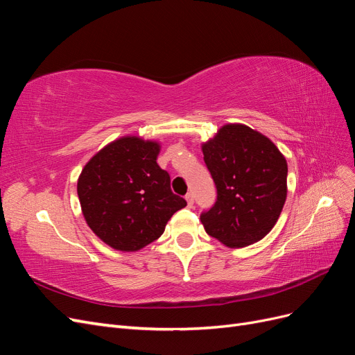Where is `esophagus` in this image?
<instances>
[{"instance_id":"esophagus-1","label":"esophagus","mask_w":355,"mask_h":355,"mask_svg":"<svg viewBox=\"0 0 355 355\" xmlns=\"http://www.w3.org/2000/svg\"><path fill=\"white\" fill-rule=\"evenodd\" d=\"M185 200H187V202H188V207H189V209H191L192 206H194V196H192L191 192H189V194H187Z\"/></svg>"}]
</instances>
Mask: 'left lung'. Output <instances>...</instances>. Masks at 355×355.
<instances>
[{
    "label": "left lung",
    "mask_w": 355,
    "mask_h": 355,
    "mask_svg": "<svg viewBox=\"0 0 355 355\" xmlns=\"http://www.w3.org/2000/svg\"><path fill=\"white\" fill-rule=\"evenodd\" d=\"M218 189L200 219L210 237L245 247L262 240L280 218L287 197V161L274 142L244 124H225L201 145Z\"/></svg>",
    "instance_id": "1"
}]
</instances>
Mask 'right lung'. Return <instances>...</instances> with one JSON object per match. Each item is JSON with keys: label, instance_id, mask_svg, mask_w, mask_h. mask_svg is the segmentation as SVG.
I'll return each mask as SVG.
<instances>
[{"label": "right lung", "instance_id": "right-lung-1", "mask_svg": "<svg viewBox=\"0 0 355 355\" xmlns=\"http://www.w3.org/2000/svg\"><path fill=\"white\" fill-rule=\"evenodd\" d=\"M161 145L123 136L103 146L84 166L77 192L90 230L110 247L137 252L161 237L187 201L170 189L157 164Z\"/></svg>", "mask_w": 355, "mask_h": 355}]
</instances>
